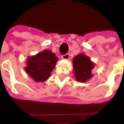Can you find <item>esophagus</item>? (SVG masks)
Instances as JSON below:
<instances>
[{
	"label": "esophagus",
	"mask_w": 124,
	"mask_h": 124,
	"mask_svg": "<svg viewBox=\"0 0 124 124\" xmlns=\"http://www.w3.org/2000/svg\"><path fill=\"white\" fill-rule=\"evenodd\" d=\"M62 58L64 60H69L70 58V55H69V54H66L65 55H62Z\"/></svg>",
	"instance_id": "esophagus-1"
}]
</instances>
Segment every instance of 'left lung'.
Instances as JSON below:
<instances>
[{
  "mask_svg": "<svg viewBox=\"0 0 124 124\" xmlns=\"http://www.w3.org/2000/svg\"><path fill=\"white\" fill-rule=\"evenodd\" d=\"M73 63L76 81L85 82L92 78L91 70L94 68V64L91 61L89 57L80 54L73 59Z\"/></svg>",
  "mask_w": 124,
  "mask_h": 124,
  "instance_id": "8db88e82",
  "label": "left lung"
}]
</instances>
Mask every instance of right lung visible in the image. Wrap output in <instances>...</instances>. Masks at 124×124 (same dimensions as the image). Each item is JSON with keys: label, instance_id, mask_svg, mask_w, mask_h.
I'll list each match as a JSON object with an SVG mask.
<instances>
[{"label": "right lung", "instance_id": "obj_1", "mask_svg": "<svg viewBox=\"0 0 124 124\" xmlns=\"http://www.w3.org/2000/svg\"><path fill=\"white\" fill-rule=\"evenodd\" d=\"M58 60L55 54L50 50L45 49L28 58L24 70L36 82H45L51 76V73Z\"/></svg>", "mask_w": 124, "mask_h": 124}]
</instances>
